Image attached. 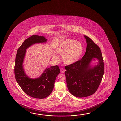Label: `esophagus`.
Segmentation results:
<instances>
[{
	"label": "esophagus",
	"mask_w": 121,
	"mask_h": 121,
	"mask_svg": "<svg viewBox=\"0 0 121 121\" xmlns=\"http://www.w3.org/2000/svg\"><path fill=\"white\" fill-rule=\"evenodd\" d=\"M60 72L61 73H64L65 72V69H60Z\"/></svg>",
	"instance_id": "1"
}]
</instances>
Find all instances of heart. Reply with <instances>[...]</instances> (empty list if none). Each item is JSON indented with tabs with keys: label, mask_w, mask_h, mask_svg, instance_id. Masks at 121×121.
Returning <instances> with one entry per match:
<instances>
[{
	"label": "heart",
	"mask_w": 121,
	"mask_h": 121,
	"mask_svg": "<svg viewBox=\"0 0 121 121\" xmlns=\"http://www.w3.org/2000/svg\"><path fill=\"white\" fill-rule=\"evenodd\" d=\"M57 52H53L52 58L58 61L60 59L58 54L61 55L62 61L65 64L70 65L76 62L81 56L84 48L80 42L72 39H66L60 43L55 48Z\"/></svg>",
	"instance_id": "heart-1"
}]
</instances>
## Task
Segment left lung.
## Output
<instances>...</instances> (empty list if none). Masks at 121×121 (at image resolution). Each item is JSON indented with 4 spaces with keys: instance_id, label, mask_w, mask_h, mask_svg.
<instances>
[{
    "instance_id": "1",
    "label": "left lung",
    "mask_w": 121,
    "mask_h": 121,
    "mask_svg": "<svg viewBox=\"0 0 121 121\" xmlns=\"http://www.w3.org/2000/svg\"><path fill=\"white\" fill-rule=\"evenodd\" d=\"M86 40V51L82 59L65 66L67 85L69 92L78 97L90 96L98 89L104 72V65L101 50L89 37ZM97 59V64H90Z\"/></svg>"
}]
</instances>
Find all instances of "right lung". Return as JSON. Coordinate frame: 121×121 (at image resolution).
I'll return each mask as SVG.
<instances>
[{
	"label": "right lung",
	"instance_id": "obj_1",
	"mask_svg": "<svg viewBox=\"0 0 121 121\" xmlns=\"http://www.w3.org/2000/svg\"><path fill=\"white\" fill-rule=\"evenodd\" d=\"M47 41L45 37L33 35L25 39L17 49L15 58L14 70L16 81L25 94L37 99L45 98L52 93L56 77L60 73L59 67L56 65L47 68L39 77L31 78L25 73L23 62L28 47Z\"/></svg>",
	"mask_w": 121,
	"mask_h": 121
}]
</instances>
